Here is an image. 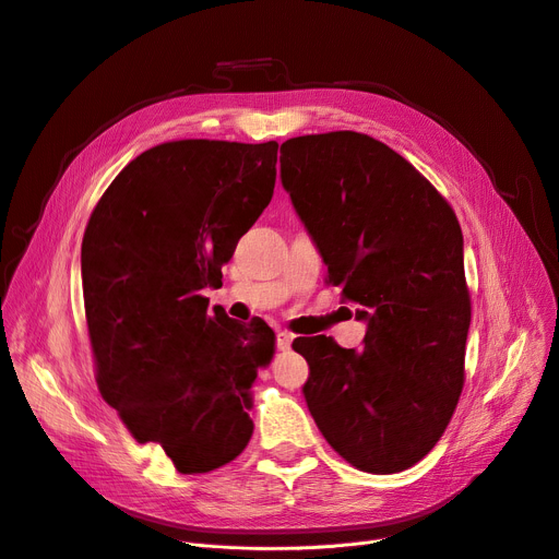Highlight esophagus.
Returning a JSON list of instances; mask_svg holds the SVG:
<instances>
[{"label": "esophagus", "instance_id": "esophagus-1", "mask_svg": "<svg viewBox=\"0 0 559 559\" xmlns=\"http://www.w3.org/2000/svg\"><path fill=\"white\" fill-rule=\"evenodd\" d=\"M290 342H293V335L286 333V331H280L277 337H275V345L280 352H288L290 349Z\"/></svg>", "mask_w": 559, "mask_h": 559}]
</instances>
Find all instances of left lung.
Returning <instances> with one entry per match:
<instances>
[{
	"label": "left lung",
	"mask_w": 559,
	"mask_h": 559,
	"mask_svg": "<svg viewBox=\"0 0 559 559\" xmlns=\"http://www.w3.org/2000/svg\"><path fill=\"white\" fill-rule=\"evenodd\" d=\"M282 186L313 235L326 280L367 322L365 347L295 337L305 399L354 467L394 475L443 437L463 390L469 293L450 203L384 143L358 132L282 143Z\"/></svg>",
	"instance_id": "left-lung-1"
}]
</instances>
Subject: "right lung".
Here are the masks:
<instances>
[{
  "label": "right lung",
  "mask_w": 559,
  "mask_h": 559,
  "mask_svg": "<svg viewBox=\"0 0 559 559\" xmlns=\"http://www.w3.org/2000/svg\"><path fill=\"white\" fill-rule=\"evenodd\" d=\"M277 143L171 141L127 165L82 237V293L103 399L181 475L237 459L275 333L207 313L243 233L271 203Z\"/></svg>",
  "instance_id": "right-lung-1"
}]
</instances>
